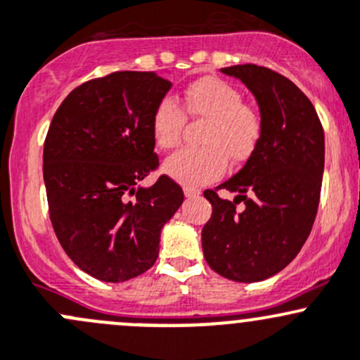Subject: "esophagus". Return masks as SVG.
I'll return each instance as SVG.
<instances>
[{
	"label": "esophagus",
	"mask_w": 360,
	"mask_h": 360,
	"mask_svg": "<svg viewBox=\"0 0 360 360\" xmlns=\"http://www.w3.org/2000/svg\"><path fill=\"white\" fill-rule=\"evenodd\" d=\"M184 194L187 195V198H198V195H201V191H199V188L185 187V188H184Z\"/></svg>",
	"instance_id": "1"
}]
</instances>
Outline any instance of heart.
I'll use <instances>...</instances> for the list:
<instances>
[{
  "label": "heart",
  "mask_w": 360,
  "mask_h": 360,
  "mask_svg": "<svg viewBox=\"0 0 360 360\" xmlns=\"http://www.w3.org/2000/svg\"><path fill=\"white\" fill-rule=\"evenodd\" d=\"M185 114L206 120L199 135L202 146L188 147L169 155L165 172L187 187H199L224 175L229 158L244 162L253 155L263 135V117L257 107L243 102L231 83L218 77H201L185 90L179 102L162 98L153 112V136L161 149L180 143Z\"/></svg>",
  "instance_id": "1"
}]
</instances>
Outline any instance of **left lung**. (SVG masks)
Returning <instances> with one entry per match:
<instances>
[{"label": "left lung", "mask_w": 360, "mask_h": 360, "mask_svg": "<svg viewBox=\"0 0 360 360\" xmlns=\"http://www.w3.org/2000/svg\"><path fill=\"white\" fill-rule=\"evenodd\" d=\"M221 72L239 77L257 97L263 135L237 175L205 191L213 211L202 227V251L207 265L225 279L257 283L281 272L312 231L324 172V129L309 97L283 74L255 64ZM218 190L238 195L229 202Z\"/></svg>", "instance_id": "left-lung-1"}]
</instances>
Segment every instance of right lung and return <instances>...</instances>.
<instances>
[{
    "label": "right lung",
    "mask_w": 360,
    "mask_h": 360,
    "mask_svg": "<svg viewBox=\"0 0 360 360\" xmlns=\"http://www.w3.org/2000/svg\"><path fill=\"white\" fill-rule=\"evenodd\" d=\"M172 83L155 72L117 70L74 88L44 139L43 179L55 236L91 277L123 283L158 260L159 234L184 202L159 168L153 112Z\"/></svg>",
    "instance_id": "1"
}]
</instances>
